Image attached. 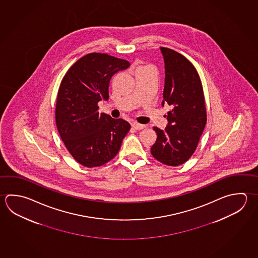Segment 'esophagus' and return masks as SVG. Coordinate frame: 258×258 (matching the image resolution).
Instances as JSON below:
<instances>
[{
	"mask_svg": "<svg viewBox=\"0 0 258 258\" xmlns=\"http://www.w3.org/2000/svg\"><path fill=\"white\" fill-rule=\"evenodd\" d=\"M132 127L134 128V129H136V130H142V129H144L146 125H144V124H140V123H138V122H133L132 123Z\"/></svg>",
	"mask_w": 258,
	"mask_h": 258,
	"instance_id": "1",
	"label": "esophagus"
}]
</instances>
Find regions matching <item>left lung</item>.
Returning <instances> with one entry per match:
<instances>
[{
    "label": "left lung",
    "mask_w": 258,
    "mask_h": 258,
    "mask_svg": "<svg viewBox=\"0 0 258 258\" xmlns=\"http://www.w3.org/2000/svg\"><path fill=\"white\" fill-rule=\"evenodd\" d=\"M160 50L165 72L162 106L168 104L171 110L165 129L154 127L157 138L151 154L163 164L177 166L197 149L206 126V103L201 80L192 62L172 49Z\"/></svg>",
    "instance_id": "1"
}]
</instances>
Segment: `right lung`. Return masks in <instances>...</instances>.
<instances>
[{
  "label": "right lung",
  "instance_id": "1",
  "mask_svg": "<svg viewBox=\"0 0 258 258\" xmlns=\"http://www.w3.org/2000/svg\"><path fill=\"white\" fill-rule=\"evenodd\" d=\"M129 61L93 52L80 58L61 80L55 121L61 140L72 156L86 167L106 164L117 155L131 125L98 112L97 103L109 99L110 80Z\"/></svg>",
  "mask_w": 258,
  "mask_h": 258
}]
</instances>
